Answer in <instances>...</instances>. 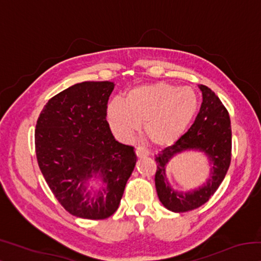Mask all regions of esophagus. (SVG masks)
I'll use <instances>...</instances> for the list:
<instances>
[{
    "instance_id": "1",
    "label": "esophagus",
    "mask_w": 261,
    "mask_h": 261,
    "mask_svg": "<svg viewBox=\"0 0 261 261\" xmlns=\"http://www.w3.org/2000/svg\"><path fill=\"white\" fill-rule=\"evenodd\" d=\"M149 152L147 149H145L143 147H137L136 148V155L138 158H145V156H148Z\"/></svg>"
}]
</instances>
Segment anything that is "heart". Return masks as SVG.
Returning a JSON list of instances; mask_svg holds the SVG:
<instances>
[{"mask_svg": "<svg viewBox=\"0 0 261 261\" xmlns=\"http://www.w3.org/2000/svg\"><path fill=\"white\" fill-rule=\"evenodd\" d=\"M198 108L199 99L192 88L158 82L134 87L124 101H110L107 120L120 139H129L144 123L148 140L156 146H166L187 131Z\"/></svg>", "mask_w": 261, "mask_h": 261, "instance_id": "b5f03b06", "label": "heart"}]
</instances>
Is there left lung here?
Masks as SVG:
<instances>
[{"label":"left lung","mask_w":261,"mask_h":261,"mask_svg":"<svg viewBox=\"0 0 261 261\" xmlns=\"http://www.w3.org/2000/svg\"><path fill=\"white\" fill-rule=\"evenodd\" d=\"M202 102L193 124L183 136L155 155V188L159 200L175 213L204 205L222 183L231 160V126L229 114L213 91L199 85ZM185 150L201 151L209 159L210 177L198 189L178 192L166 178L165 167L171 158Z\"/></svg>","instance_id":"1"}]
</instances>
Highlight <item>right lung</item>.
<instances>
[{"label": "right lung", "instance_id": "1", "mask_svg": "<svg viewBox=\"0 0 261 261\" xmlns=\"http://www.w3.org/2000/svg\"><path fill=\"white\" fill-rule=\"evenodd\" d=\"M113 82H83L48 101L35 125V153L48 187L77 218L103 220L120 205L135 169L134 147L107 122Z\"/></svg>", "mask_w": 261, "mask_h": 261}]
</instances>
